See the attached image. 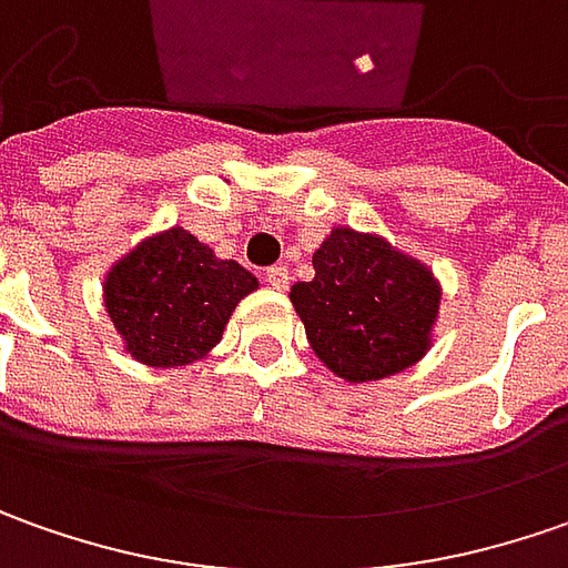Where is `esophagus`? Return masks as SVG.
<instances>
[{
  "instance_id": "1",
  "label": "esophagus",
  "mask_w": 568,
  "mask_h": 568,
  "mask_svg": "<svg viewBox=\"0 0 568 568\" xmlns=\"http://www.w3.org/2000/svg\"><path fill=\"white\" fill-rule=\"evenodd\" d=\"M264 280L266 285H273V288H288V270H285L283 264H276V266H266V273H264Z\"/></svg>"
}]
</instances>
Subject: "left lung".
<instances>
[{
    "mask_svg": "<svg viewBox=\"0 0 568 568\" xmlns=\"http://www.w3.org/2000/svg\"><path fill=\"white\" fill-rule=\"evenodd\" d=\"M311 264L314 280L292 285L288 298L336 377L383 381L427 355L443 292L420 261L381 235L336 225Z\"/></svg>",
    "mask_w": 568,
    "mask_h": 568,
    "instance_id": "1",
    "label": "left lung"
}]
</instances>
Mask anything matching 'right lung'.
I'll return each mask as SVG.
<instances>
[{
  "instance_id": "obj_1",
  "label": "right lung",
  "mask_w": 568,
  "mask_h": 568,
  "mask_svg": "<svg viewBox=\"0 0 568 568\" xmlns=\"http://www.w3.org/2000/svg\"><path fill=\"white\" fill-rule=\"evenodd\" d=\"M254 288V273L220 261L213 247L172 225L112 264L103 304L134 362L185 367L213 352L232 311Z\"/></svg>"
}]
</instances>
